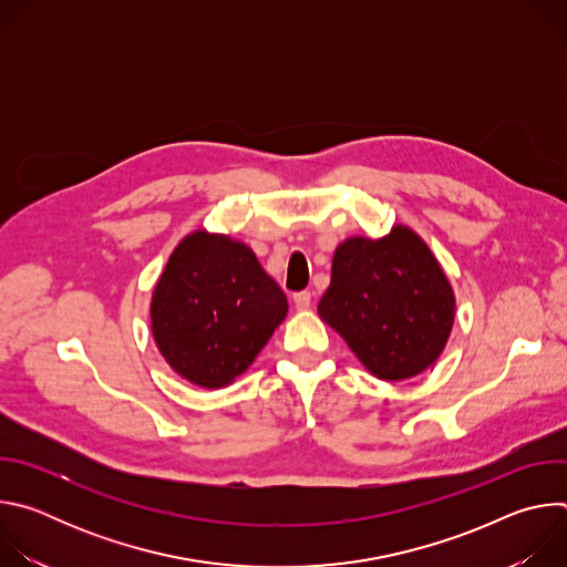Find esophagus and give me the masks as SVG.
<instances>
[{
    "instance_id": "obj_1",
    "label": "esophagus",
    "mask_w": 567,
    "mask_h": 567,
    "mask_svg": "<svg viewBox=\"0 0 567 567\" xmlns=\"http://www.w3.org/2000/svg\"><path fill=\"white\" fill-rule=\"evenodd\" d=\"M309 305H311V293H309V291H298V293H293V307H296L298 311L309 309Z\"/></svg>"
}]
</instances>
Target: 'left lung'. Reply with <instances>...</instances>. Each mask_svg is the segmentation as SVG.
<instances>
[{"label":"left lung","instance_id":"left-lung-1","mask_svg":"<svg viewBox=\"0 0 567 567\" xmlns=\"http://www.w3.org/2000/svg\"><path fill=\"white\" fill-rule=\"evenodd\" d=\"M318 316L377 379L403 381L442 354L455 296L426 241L396 224L379 239L348 237L337 247Z\"/></svg>","mask_w":567,"mask_h":567}]
</instances>
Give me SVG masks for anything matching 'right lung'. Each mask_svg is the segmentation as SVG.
<instances>
[{
    "mask_svg": "<svg viewBox=\"0 0 567 567\" xmlns=\"http://www.w3.org/2000/svg\"><path fill=\"white\" fill-rule=\"evenodd\" d=\"M287 296L256 254L228 235L195 230L173 251L150 305L171 368L217 390L245 372L287 316Z\"/></svg>",
    "mask_w": 567,
    "mask_h": 567,
    "instance_id": "1",
    "label": "right lung"
}]
</instances>
